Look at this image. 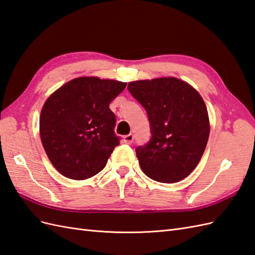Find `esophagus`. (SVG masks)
Wrapping results in <instances>:
<instances>
[{
	"instance_id": "1",
	"label": "esophagus",
	"mask_w": 255,
	"mask_h": 255,
	"mask_svg": "<svg viewBox=\"0 0 255 255\" xmlns=\"http://www.w3.org/2000/svg\"><path fill=\"white\" fill-rule=\"evenodd\" d=\"M132 141H133V134L132 133H129V134L124 136V142L127 143V144H131Z\"/></svg>"
}]
</instances>
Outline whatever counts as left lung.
Returning <instances> with one entry per match:
<instances>
[{"label": "left lung", "mask_w": 255, "mask_h": 255, "mask_svg": "<svg viewBox=\"0 0 255 255\" xmlns=\"http://www.w3.org/2000/svg\"><path fill=\"white\" fill-rule=\"evenodd\" d=\"M128 90L146 110L151 125V140L135 148L142 171L161 183L185 179L197 167L210 133L204 99L177 77L130 82Z\"/></svg>", "instance_id": "8db88e82"}]
</instances>
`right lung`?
Listing matches in <instances>:
<instances>
[{
    "label": "right lung",
    "mask_w": 255,
    "mask_h": 255,
    "mask_svg": "<svg viewBox=\"0 0 255 255\" xmlns=\"http://www.w3.org/2000/svg\"><path fill=\"white\" fill-rule=\"evenodd\" d=\"M127 83L82 76L65 83L45 101L41 141L51 164L65 178L86 180L106 167L120 138L109 106Z\"/></svg>",
    "instance_id": "1"
}]
</instances>
